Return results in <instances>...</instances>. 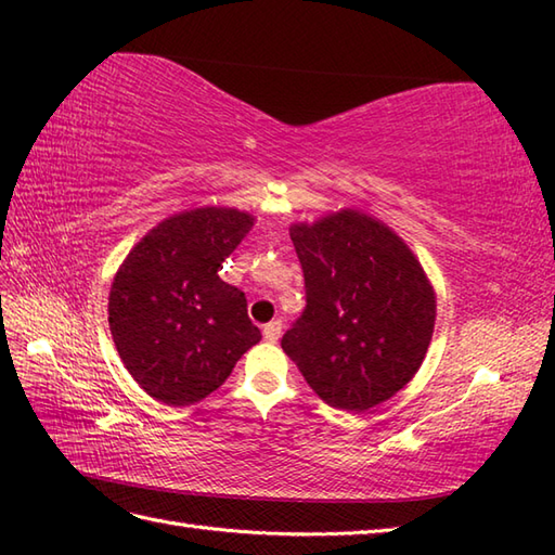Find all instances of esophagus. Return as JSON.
Returning a JSON list of instances; mask_svg holds the SVG:
<instances>
[{
  "instance_id": "esophagus-1",
  "label": "esophagus",
  "mask_w": 555,
  "mask_h": 555,
  "mask_svg": "<svg viewBox=\"0 0 555 555\" xmlns=\"http://www.w3.org/2000/svg\"><path fill=\"white\" fill-rule=\"evenodd\" d=\"M262 336H264V340H269V344H276L279 336H281V322L279 320H271L269 324H264Z\"/></svg>"
}]
</instances>
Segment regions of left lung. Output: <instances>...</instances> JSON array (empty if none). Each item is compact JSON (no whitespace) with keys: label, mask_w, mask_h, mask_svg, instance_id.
Wrapping results in <instances>:
<instances>
[{"label":"left lung","mask_w":555,"mask_h":555,"mask_svg":"<svg viewBox=\"0 0 555 555\" xmlns=\"http://www.w3.org/2000/svg\"><path fill=\"white\" fill-rule=\"evenodd\" d=\"M302 314L281 338L324 403L364 412L396 396L427 356L436 296L403 238L358 209L293 223Z\"/></svg>","instance_id":"obj_1"}]
</instances>
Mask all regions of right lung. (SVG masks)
<instances>
[{
	"instance_id": "right-lung-1",
	"label": "right lung",
	"mask_w": 555,
	"mask_h": 555,
	"mask_svg": "<svg viewBox=\"0 0 555 555\" xmlns=\"http://www.w3.org/2000/svg\"><path fill=\"white\" fill-rule=\"evenodd\" d=\"M253 217L233 207H197L157 223L114 276L109 328L133 379L162 403L181 408L227 382L259 328L245 293L219 267Z\"/></svg>"
}]
</instances>
